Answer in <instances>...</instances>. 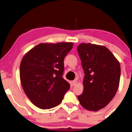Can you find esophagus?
Instances as JSON below:
<instances>
[{
    "instance_id": "obj_1",
    "label": "esophagus",
    "mask_w": 132,
    "mask_h": 132,
    "mask_svg": "<svg viewBox=\"0 0 132 132\" xmlns=\"http://www.w3.org/2000/svg\"><path fill=\"white\" fill-rule=\"evenodd\" d=\"M77 84V80H73V81H72V85L73 86H75Z\"/></svg>"
}]
</instances>
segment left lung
Listing matches in <instances>:
<instances>
[{
	"mask_svg": "<svg viewBox=\"0 0 132 132\" xmlns=\"http://www.w3.org/2000/svg\"><path fill=\"white\" fill-rule=\"evenodd\" d=\"M77 50L85 73L84 92L78 99L85 109L97 111L109 103L118 89L120 62L103 45L81 43Z\"/></svg>",
	"mask_w": 132,
	"mask_h": 132,
	"instance_id": "1",
	"label": "left lung"
}]
</instances>
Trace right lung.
Segmentation results:
<instances>
[{"mask_svg":"<svg viewBox=\"0 0 132 132\" xmlns=\"http://www.w3.org/2000/svg\"><path fill=\"white\" fill-rule=\"evenodd\" d=\"M73 45L71 42L42 43L23 56L19 69L21 83L26 96L38 108L57 106L70 89L62 75L64 59Z\"/></svg>","mask_w":132,"mask_h":132,"instance_id":"obj_1","label":"right lung"}]
</instances>
